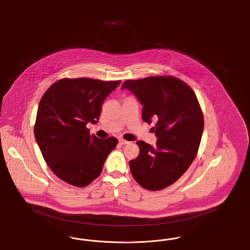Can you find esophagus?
Wrapping results in <instances>:
<instances>
[{"label": "esophagus", "mask_w": 250, "mask_h": 250, "mask_svg": "<svg viewBox=\"0 0 250 250\" xmlns=\"http://www.w3.org/2000/svg\"><path fill=\"white\" fill-rule=\"evenodd\" d=\"M119 143H120L121 145H125V144L129 143V141H127V140H125L124 139H120V140H119Z\"/></svg>", "instance_id": "obj_1"}]
</instances>
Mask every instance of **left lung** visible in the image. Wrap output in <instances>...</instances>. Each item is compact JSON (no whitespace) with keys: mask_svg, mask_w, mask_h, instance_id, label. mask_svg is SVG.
Wrapping results in <instances>:
<instances>
[{"mask_svg":"<svg viewBox=\"0 0 250 250\" xmlns=\"http://www.w3.org/2000/svg\"><path fill=\"white\" fill-rule=\"evenodd\" d=\"M127 88L140 100L142 119L158 138L156 146L139 140V156L129 162L133 178L149 190H163L189 168L199 149L204 116L193 90L174 76H150L126 80Z\"/></svg>","mask_w":250,"mask_h":250,"instance_id":"left-lung-1","label":"left lung"}]
</instances>
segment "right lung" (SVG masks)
<instances>
[{"instance_id": "right-lung-1", "label": "right lung", "mask_w": 250, "mask_h": 250, "mask_svg": "<svg viewBox=\"0 0 250 250\" xmlns=\"http://www.w3.org/2000/svg\"><path fill=\"white\" fill-rule=\"evenodd\" d=\"M120 83L63 78L43 94L34 135L43 159L60 180L82 188L100 176L118 140L90 135L86 125L99 122L103 101Z\"/></svg>"}]
</instances>
